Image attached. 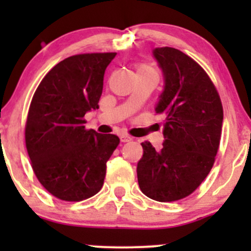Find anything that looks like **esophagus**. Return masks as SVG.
Masks as SVG:
<instances>
[{
	"mask_svg": "<svg viewBox=\"0 0 251 251\" xmlns=\"http://www.w3.org/2000/svg\"><path fill=\"white\" fill-rule=\"evenodd\" d=\"M132 138L130 137V136L127 135H120V141L124 142V143H126V142H130Z\"/></svg>",
	"mask_w": 251,
	"mask_h": 251,
	"instance_id": "obj_1",
	"label": "esophagus"
}]
</instances>
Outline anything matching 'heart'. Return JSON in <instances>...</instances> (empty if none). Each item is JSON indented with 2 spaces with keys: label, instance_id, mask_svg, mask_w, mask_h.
<instances>
[{
  "label": "heart",
  "instance_id": "obj_1",
  "mask_svg": "<svg viewBox=\"0 0 251 251\" xmlns=\"http://www.w3.org/2000/svg\"><path fill=\"white\" fill-rule=\"evenodd\" d=\"M141 72H151V70L148 69L147 67H143V65H142V67L138 68V73H141Z\"/></svg>",
  "mask_w": 251,
  "mask_h": 251
}]
</instances>
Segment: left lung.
I'll list each match as a JSON object with an SVG mask.
<instances>
[{
  "label": "left lung",
  "mask_w": 251,
  "mask_h": 251,
  "mask_svg": "<svg viewBox=\"0 0 251 251\" xmlns=\"http://www.w3.org/2000/svg\"><path fill=\"white\" fill-rule=\"evenodd\" d=\"M153 57L164 77L155 113L165 115V141L159 151L142 142L137 178L148 198L175 201L193 193L211 170L224 110L214 83L191 57L173 47L154 48Z\"/></svg>",
  "instance_id": "left-lung-1"
}]
</instances>
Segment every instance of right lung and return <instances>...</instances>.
Masks as SVG:
<instances>
[{
    "label": "right lung",
    "mask_w": 251,
    "mask_h": 251,
    "mask_svg": "<svg viewBox=\"0 0 251 251\" xmlns=\"http://www.w3.org/2000/svg\"><path fill=\"white\" fill-rule=\"evenodd\" d=\"M116 53H87L58 63L32 97L25 143L40 183L58 199L80 201L104 182L107 161L118 147L115 135L86 130L83 116L98 109L103 78Z\"/></svg>",
    "instance_id": "1"
}]
</instances>
